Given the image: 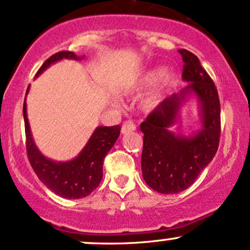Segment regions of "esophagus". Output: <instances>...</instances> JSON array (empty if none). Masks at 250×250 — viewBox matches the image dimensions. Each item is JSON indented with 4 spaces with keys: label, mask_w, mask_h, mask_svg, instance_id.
Instances as JSON below:
<instances>
[{
    "label": "esophagus",
    "mask_w": 250,
    "mask_h": 250,
    "mask_svg": "<svg viewBox=\"0 0 250 250\" xmlns=\"http://www.w3.org/2000/svg\"><path fill=\"white\" fill-rule=\"evenodd\" d=\"M136 129V125L133 121H125L122 123V127H121V131L122 134H127L129 131H134Z\"/></svg>",
    "instance_id": "obj_1"
}]
</instances>
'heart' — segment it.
Returning <instances> with one entry per match:
<instances>
[{"label":"heart","instance_id":"b5f03b06","mask_svg":"<svg viewBox=\"0 0 250 250\" xmlns=\"http://www.w3.org/2000/svg\"><path fill=\"white\" fill-rule=\"evenodd\" d=\"M174 81V74L172 72L164 71V68L157 67L152 68L146 73L141 74L134 83H131L128 87L123 89V92L128 95H134L137 93L144 91V89L149 88V87L155 85L154 88L148 93V95L142 100V107L146 110H150L155 108L161 101L162 96H163L165 89L171 86Z\"/></svg>","mask_w":250,"mask_h":250}]
</instances>
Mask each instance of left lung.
Wrapping results in <instances>:
<instances>
[{
  "label": "left lung",
  "mask_w": 250,
  "mask_h": 250,
  "mask_svg": "<svg viewBox=\"0 0 250 250\" xmlns=\"http://www.w3.org/2000/svg\"><path fill=\"white\" fill-rule=\"evenodd\" d=\"M183 79L188 86L163 100L140 128L143 135L141 158L146 183L159 193H178L194 183L216 154L221 133L220 100L216 87L198 57L183 49ZM194 92L202 104L203 129L192 138L176 137L168 130L175 122L180 102Z\"/></svg>",
  "instance_id": "left-lung-1"
}]
</instances>
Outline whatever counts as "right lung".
Segmentation results:
<instances>
[{
    "label": "right lung",
    "mask_w": 250,
    "mask_h": 250,
    "mask_svg": "<svg viewBox=\"0 0 250 250\" xmlns=\"http://www.w3.org/2000/svg\"><path fill=\"white\" fill-rule=\"evenodd\" d=\"M62 58L79 60L74 52L60 51L51 56L41 66L37 76L51 64ZM29 91L26 89V93ZM24 125H25V146L26 154L30 164L43 184L51 191L62 198L80 199L94 191L102 179V165L107 152L112 149L120 135V125L113 127H99L89 138L88 143L80 152V155L65 163H57L44 157L36 148L30 131L28 116H26V104H23Z\"/></svg>",
    "instance_id": "1"
}]
</instances>
